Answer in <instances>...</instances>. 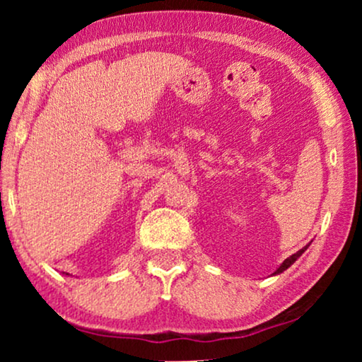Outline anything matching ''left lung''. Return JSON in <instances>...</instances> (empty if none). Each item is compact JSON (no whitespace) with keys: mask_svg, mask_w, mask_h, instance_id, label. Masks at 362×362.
Instances as JSON below:
<instances>
[{"mask_svg":"<svg viewBox=\"0 0 362 362\" xmlns=\"http://www.w3.org/2000/svg\"><path fill=\"white\" fill-rule=\"evenodd\" d=\"M306 249H308V245H306V247H303V249H300L298 252H296V254H293V255H290V257H288V259H285V260H284V264H281V265L279 267V269H276V272H275V275H276V274H281V272H284V270H286V269H288V267H290L291 264H295V260H296V259H298V257H300L301 254H303V252H305Z\"/></svg>","mask_w":362,"mask_h":362,"instance_id":"8db88e82","label":"left lung"}]
</instances>
